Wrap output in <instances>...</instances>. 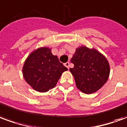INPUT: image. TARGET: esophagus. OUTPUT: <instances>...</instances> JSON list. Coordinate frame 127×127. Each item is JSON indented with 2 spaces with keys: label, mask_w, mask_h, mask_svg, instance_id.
<instances>
[{
  "label": "esophagus",
  "mask_w": 127,
  "mask_h": 127,
  "mask_svg": "<svg viewBox=\"0 0 127 127\" xmlns=\"http://www.w3.org/2000/svg\"><path fill=\"white\" fill-rule=\"evenodd\" d=\"M69 64H70V63H69V62H67V63H64V66H66V67H67V68L69 69Z\"/></svg>",
  "instance_id": "esophagus-1"
}]
</instances>
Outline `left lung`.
<instances>
[{"mask_svg":"<svg viewBox=\"0 0 127 127\" xmlns=\"http://www.w3.org/2000/svg\"><path fill=\"white\" fill-rule=\"evenodd\" d=\"M71 62L74 66L69 70L77 88L84 93H95L107 81L109 64L106 58L97 50L86 46L78 47Z\"/></svg>","mask_w":127,"mask_h":127,"instance_id":"1","label":"left lung"}]
</instances>
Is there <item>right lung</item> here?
<instances>
[{"instance_id":"1","label":"right lung","mask_w":127,"mask_h":127,"mask_svg":"<svg viewBox=\"0 0 127 127\" xmlns=\"http://www.w3.org/2000/svg\"><path fill=\"white\" fill-rule=\"evenodd\" d=\"M68 69L54 56L51 49L41 47L26 58L23 66L24 80L35 91L45 93L53 88L61 75Z\"/></svg>"}]
</instances>
